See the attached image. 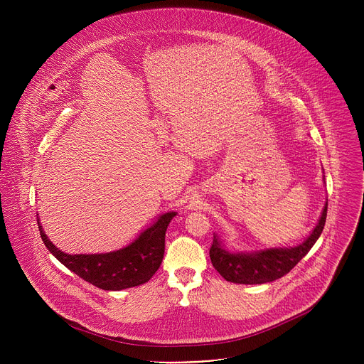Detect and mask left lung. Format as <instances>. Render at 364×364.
Here are the masks:
<instances>
[{
	"mask_svg": "<svg viewBox=\"0 0 364 364\" xmlns=\"http://www.w3.org/2000/svg\"><path fill=\"white\" fill-rule=\"evenodd\" d=\"M327 205L323 209L321 218L311 235L294 247H272L257 252H229L225 249L218 235L213 237L210 247V259L215 269L229 282L235 284H267L287 275L301 259L314 246L323 233Z\"/></svg>",
	"mask_w": 364,
	"mask_h": 364,
	"instance_id": "obj_1",
	"label": "left lung"
}]
</instances>
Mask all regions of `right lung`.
I'll use <instances>...</instances> for the list:
<instances>
[{
    "label": "right lung",
    "instance_id": "right-lung-1",
    "mask_svg": "<svg viewBox=\"0 0 364 364\" xmlns=\"http://www.w3.org/2000/svg\"><path fill=\"white\" fill-rule=\"evenodd\" d=\"M176 215V212L161 215L132 243L119 250L89 255L62 252L46 236L38 218L37 223L43 243L68 269L100 289L121 291L148 282L157 272L164 257L166 232Z\"/></svg>",
    "mask_w": 364,
    "mask_h": 364
}]
</instances>
